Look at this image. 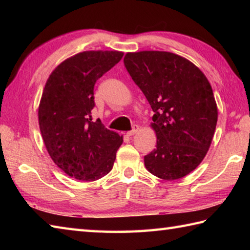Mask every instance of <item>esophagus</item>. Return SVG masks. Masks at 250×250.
Masks as SVG:
<instances>
[{
    "label": "esophagus",
    "instance_id": "obj_1",
    "mask_svg": "<svg viewBox=\"0 0 250 250\" xmlns=\"http://www.w3.org/2000/svg\"><path fill=\"white\" fill-rule=\"evenodd\" d=\"M139 130H140L139 125H134V126H133V129H132V130H131V131H129V132H126V135H128V136L134 135V134H136V133H137V132H139Z\"/></svg>",
    "mask_w": 250,
    "mask_h": 250
}]
</instances>
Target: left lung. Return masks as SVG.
Here are the masks:
<instances>
[{"instance_id": "obj_1", "label": "left lung", "mask_w": 250, "mask_h": 250, "mask_svg": "<svg viewBox=\"0 0 250 250\" xmlns=\"http://www.w3.org/2000/svg\"><path fill=\"white\" fill-rule=\"evenodd\" d=\"M125 65L155 115L157 146L145 167L164 180L183 178L209 149L218 109L208 79L198 66L173 52H128Z\"/></svg>"}]
</instances>
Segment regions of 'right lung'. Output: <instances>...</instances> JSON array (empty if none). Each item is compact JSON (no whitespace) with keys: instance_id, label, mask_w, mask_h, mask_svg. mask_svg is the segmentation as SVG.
Returning <instances> with one entry per match:
<instances>
[{"instance_id":"add662e5","label":"right lung","mask_w":250,"mask_h":250,"mask_svg":"<svg viewBox=\"0 0 250 250\" xmlns=\"http://www.w3.org/2000/svg\"><path fill=\"white\" fill-rule=\"evenodd\" d=\"M122 57L116 50L79 52L61 62L46 82L39 106L42 137L52 161L77 180L107 175L124 142L91 117L95 83Z\"/></svg>"}]
</instances>
